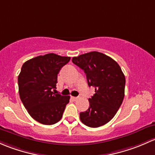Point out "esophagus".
Returning a JSON list of instances; mask_svg holds the SVG:
<instances>
[{
    "label": "esophagus",
    "mask_w": 155,
    "mask_h": 155,
    "mask_svg": "<svg viewBox=\"0 0 155 155\" xmlns=\"http://www.w3.org/2000/svg\"><path fill=\"white\" fill-rule=\"evenodd\" d=\"M71 99H72L73 101H78V97H71Z\"/></svg>",
    "instance_id": "1"
}]
</instances>
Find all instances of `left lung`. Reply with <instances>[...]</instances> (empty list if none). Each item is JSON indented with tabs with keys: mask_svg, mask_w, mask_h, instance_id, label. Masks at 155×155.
<instances>
[{
	"mask_svg": "<svg viewBox=\"0 0 155 155\" xmlns=\"http://www.w3.org/2000/svg\"><path fill=\"white\" fill-rule=\"evenodd\" d=\"M72 63L84 70L89 87L95 92L89 98V109L80 113L81 121L90 127L105 125L114 117L125 96V78L120 66L98 51L73 57Z\"/></svg>",
	"mask_w": 155,
	"mask_h": 155,
	"instance_id": "8db88e82",
	"label": "left lung"
}]
</instances>
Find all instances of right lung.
<instances>
[{"mask_svg": "<svg viewBox=\"0 0 155 155\" xmlns=\"http://www.w3.org/2000/svg\"><path fill=\"white\" fill-rule=\"evenodd\" d=\"M55 54L25 62L18 77L19 96L33 119L43 125H54L61 119L69 96L56 93L57 74L70 60Z\"/></svg>", "mask_w": 155, "mask_h": 155, "instance_id": "obj_1", "label": "right lung"}]
</instances>
